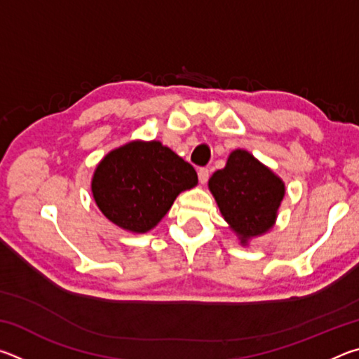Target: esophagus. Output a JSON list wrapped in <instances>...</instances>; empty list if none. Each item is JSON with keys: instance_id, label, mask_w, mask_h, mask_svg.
Instances as JSON below:
<instances>
[{"instance_id": "34e87169", "label": "esophagus", "mask_w": 359, "mask_h": 359, "mask_svg": "<svg viewBox=\"0 0 359 359\" xmlns=\"http://www.w3.org/2000/svg\"><path fill=\"white\" fill-rule=\"evenodd\" d=\"M209 169L208 168H199V171H198V179H199V182H201V184H205V182L209 180Z\"/></svg>"}]
</instances>
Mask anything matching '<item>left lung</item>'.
<instances>
[{"label":"left lung","instance_id":"obj_1","mask_svg":"<svg viewBox=\"0 0 359 359\" xmlns=\"http://www.w3.org/2000/svg\"><path fill=\"white\" fill-rule=\"evenodd\" d=\"M209 188L242 244L274 224L285 194L283 182L245 150L229 155L226 166L210 177Z\"/></svg>","mask_w":359,"mask_h":359}]
</instances>
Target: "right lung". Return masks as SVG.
Masks as SVG:
<instances>
[{
	"mask_svg": "<svg viewBox=\"0 0 359 359\" xmlns=\"http://www.w3.org/2000/svg\"><path fill=\"white\" fill-rule=\"evenodd\" d=\"M198 184L194 168L158 141H135L104 156L92 180L100 210L117 226L145 233L174 199Z\"/></svg>",
	"mask_w": 359,
	"mask_h": 359,
	"instance_id": "1",
	"label": "right lung"
}]
</instances>
